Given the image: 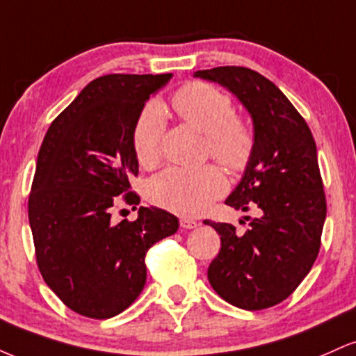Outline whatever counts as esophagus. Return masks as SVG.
<instances>
[{
	"label": "esophagus",
	"instance_id": "1",
	"mask_svg": "<svg viewBox=\"0 0 356 356\" xmlns=\"http://www.w3.org/2000/svg\"><path fill=\"white\" fill-rule=\"evenodd\" d=\"M199 226L197 220L191 219V218H182L181 219V227L182 229H195Z\"/></svg>",
	"mask_w": 356,
	"mask_h": 356
}]
</instances>
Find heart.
I'll use <instances>...</instances> for the list:
<instances>
[{"instance_id":"heart-1","label":"heart","mask_w":356,"mask_h":356,"mask_svg":"<svg viewBox=\"0 0 356 356\" xmlns=\"http://www.w3.org/2000/svg\"><path fill=\"white\" fill-rule=\"evenodd\" d=\"M174 112L206 136V149L232 172L249 165L256 149L254 130L236 115L232 100L214 85L191 81L170 97ZM165 118L157 105H147L134 127V150L144 167L162 157ZM226 191V179L218 167L199 169L170 167L149 184V197L157 206L182 216H197Z\"/></svg>"}]
</instances>
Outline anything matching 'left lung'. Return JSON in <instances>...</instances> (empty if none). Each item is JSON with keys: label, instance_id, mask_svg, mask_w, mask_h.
Segmentation results:
<instances>
[{"label": "left lung", "instance_id": "8db88e82", "mask_svg": "<svg viewBox=\"0 0 356 356\" xmlns=\"http://www.w3.org/2000/svg\"><path fill=\"white\" fill-rule=\"evenodd\" d=\"M238 97L252 118L256 149L243 179L226 199L239 211L256 209L249 229L209 224L220 251L207 269L214 291L227 303L256 312L286 300L316 261L326 197L316 144L308 124L280 88L251 68L218 67L194 73Z\"/></svg>", "mask_w": 356, "mask_h": 356}]
</instances>
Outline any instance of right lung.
Instances as JSON below:
<instances>
[{
    "label": "right lung",
    "mask_w": 356,
    "mask_h": 356,
    "mask_svg": "<svg viewBox=\"0 0 356 356\" xmlns=\"http://www.w3.org/2000/svg\"><path fill=\"white\" fill-rule=\"evenodd\" d=\"M172 73L95 79L51 122L28 199L36 264L44 283L81 316L107 320L145 286V254L179 229L164 209L140 207L113 222L118 202L136 206L134 127L145 102Z\"/></svg>",
    "instance_id": "add662e5"
}]
</instances>
